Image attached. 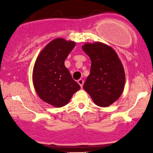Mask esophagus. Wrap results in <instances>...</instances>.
<instances>
[{
    "label": "esophagus",
    "mask_w": 153,
    "mask_h": 153,
    "mask_svg": "<svg viewBox=\"0 0 153 153\" xmlns=\"http://www.w3.org/2000/svg\"><path fill=\"white\" fill-rule=\"evenodd\" d=\"M84 82V80H83V79H79L78 81V84H79V85L81 86V87H82V86H83Z\"/></svg>",
    "instance_id": "1"
}]
</instances>
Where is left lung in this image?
I'll list each match as a JSON object with an SVG mask.
<instances>
[{"label": "left lung", "instance_id": "8db88e82", "mask_svg": "<svg viewBox=\"0 0 153 153\" xmlns=\"http://www.w3.org/2000/svg\"><path fill=\"white\" fill-rule=\"evenodd\" d=\"M82 49L92 62L84 89L96 105L109 106L118 99L124 90L125 74L122 64L114 49L106 44H86Z\"/></svg>", "mask_w": 153, "mask_h": 153}]
</instances>
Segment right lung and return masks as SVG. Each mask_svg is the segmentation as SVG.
<instances>
[{
    "instance_id": "right-lung-1",
    "label": "right lung",
    "mask_w": 153,
    "mask_h": 153,
    "mask_svg": "<svg viewBox=\"0 0 153 153\" xmlns=\"http://www.w3.org/2000/svg\"><path fill=\"white\" fill-rule=\"evenodd\" d=\"M75 42L56 38L39 54L33 69V84L38 96L51 105L61 107L81 88L72 79L64 61Z\"/></svg>"
}]
</instances>
